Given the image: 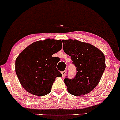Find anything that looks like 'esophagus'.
I'll return each instance as SVG.
<instances>
[{"label":"esophagus","instance_id":"esophagus-1","mask_svg":"<svg viewBox=\"0 0 120 120\" xmlns=\"http://www.w3.org/2000/svg\"><path fill=\"white\" fill-rule=\"evenodd\" d=\"M66 73H67V71H62L61 74H62V75H63V77L65 76V75H66Z\"/></svg>","mask_w":120,"mask_h":120}]
</instances>
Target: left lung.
I'll return each instance as SVG.
<instances>
[{"label":"left lung","instance_id":"obj_1","mask_svg":"<svg viewBox=\"0 0 120 120\" xmlns=\"http://www.w3.org/2000/svg\"><path fill=\"white\" fill-rule=\"evenodd\" d=\"M65 53L77 68L73 79H64L69 94L75 96L90 93L98 85L105 69L104 53L95 46L77 39L63 40Z\"/></svg>","mask_w":120,"mask_h":120}]
</instances>
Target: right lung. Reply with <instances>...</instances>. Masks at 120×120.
Here are the masks:
<instances>
[{
	"label": "right lung",
	"instance_id": "1",
	"mask_svg": "<svg viewBox=\"0 0 120 120\" xmlns=\"http://www.w3.org/2000/svg\"><path fill=\"white\" fill-rule=\"evenodd\" d=\"M61 49V40L48 38L33 43L19 54L15 71L21 85L27 92L37 96L50 93L56 78L62 76L56 68L59 59L52 55Z\"/></svg>",
	"mask_w": 120,
	"mask_h": 120
}]
</instances>
